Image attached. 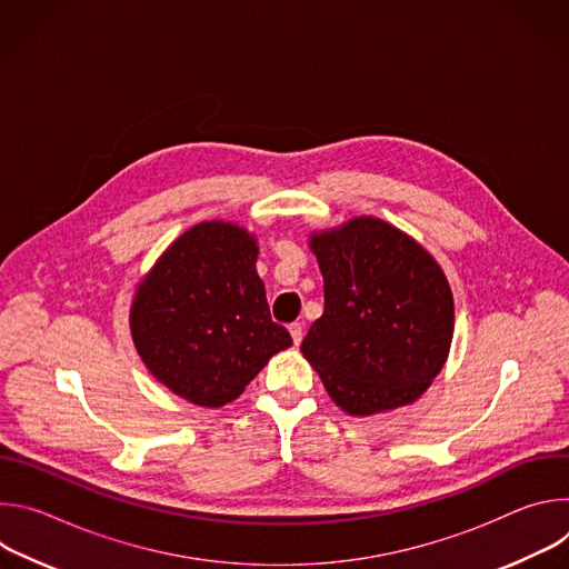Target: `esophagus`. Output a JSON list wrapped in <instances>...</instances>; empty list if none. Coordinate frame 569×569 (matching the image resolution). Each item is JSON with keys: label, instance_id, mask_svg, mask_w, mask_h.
Returning a JSON list of instances; mask_svg holds the SVG:
<instances>
[{"label": "esophagus", "instance_id": "esophagus-1", "mask_svg": "<svg viewBox=\"0 0 569 569\" xmlns=\"http://www.w3.org/2000/svg\"><path fill=\"white\" fill-rule=\"evenodd\" d=\"M288 331H290V336H292V342H295V345H301V340H303V323H301V321H295V323H290Z\"/></svg>", "mask_w": 569, "mask_h": 569}]
</instances>
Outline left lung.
I'll use <instances>...</instances> for the list:
<instances>
[{
  "mask_svg": "<svg viewBox=\"0 0 569 569\" xmlns=\"http://www.w3.org/2000/svg\"><path fill=\"white\" fill-rule=\"evenodd\" d=\"M323 312L301 353L349 417L415 402L443 369L455 301L437 259L410 233L376 216L312 231Z\"/></svg>",
  "mask_w": 569,
  "mask_h": 569,
  "instance_id": "8db88e82",
  "label": "left lung"
}]
</instances>
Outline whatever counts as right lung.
I'll return each instance as SVG.
<instances>
[{"mask_svg": "<svg viewBox=\"0 0 569 569\" xmlns=\"http://www.w3.org/2000/svg\"><path fill=\"white\" fill-rule=\"evenodd\" d=\"M257 257L252 231L204 220L180 233L134 288L130 336L141 362L200 408L236 400L292 345L270 317Z\"/></svg>", "mask_w": 569, "mask_h": 569, "instance_id": "add662e5", "label": "right lung"}]
</instances>
